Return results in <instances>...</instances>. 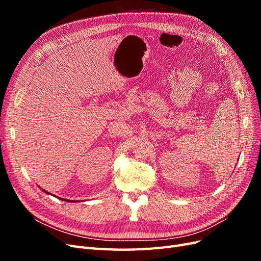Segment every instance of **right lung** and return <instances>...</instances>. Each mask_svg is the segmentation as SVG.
<instances>
[{
    "mask_svg": "<svg viewBox=\"0 0 261 261\" xmlns=\"http://www.w3.org/2000/svg\"><path fill=\"white\" fill-rule=\"evenodd\" d=\"M44 192H45V193H46V194H49V193H48V192H46V191H44ZM63 200H65V199H63Z\"/></svg>",
    "mask_w": 261,
    "mask_h": 261,
    "instance_id": "add662e5",
    "label": "right lung"
}]
</instances>
